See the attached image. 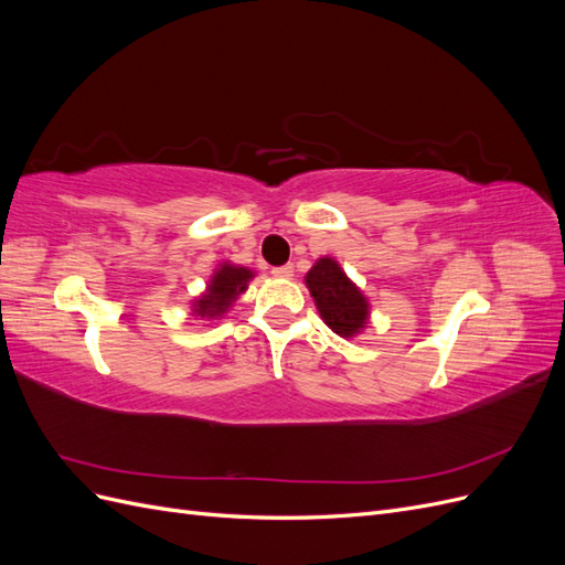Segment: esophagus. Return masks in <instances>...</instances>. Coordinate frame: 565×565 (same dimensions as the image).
<instances>
[{
    "mask_svg": "<svg viewBox=\"0 0 565 565\" xmlns=\"http://www.w3.org/2000/svg\"><path fill=\"white\" fill-rule=\"evenodd\" d=\"M270 273H273V276H276V278H292V276H295V266H292V264L276 266Z\"/></svg>",
    "mask_w": 565,
    "mask_h": 565,
    "instance_id": "34e87169",
    "label": "esophagus"
}]
</instances>
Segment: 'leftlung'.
<instances>
[{
	"label": "left lung",
	"instance_id": "obj_1",
	"mask_svg": "<svg viewBox=\"0 0 565 565\" xmlns=\"http://www.w3.org/2000/svg\"><path fill=\"white\" fill-rule=\"evenodd\" d=\"M306 287H309L320 318L332 332L344 339L363 332L370 318L367 297L332 256H322L306 273Z\"/></svg>",
	"mask_w": 565,
	"mask_h": 565
}]
</instances>
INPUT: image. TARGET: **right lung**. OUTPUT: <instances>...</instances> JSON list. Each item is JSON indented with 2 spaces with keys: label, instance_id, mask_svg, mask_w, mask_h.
<instances>
[{
  "label": "right lung",
  "instance_id": "obj_1",
  "mask_svg": "<svg viewBox=\"0 0 565 565\" xmlns=\"http://www.w3.org/2000/svg\"><path fill=\"white\" fill-rule=\"evenodd\" d=\"M252 278L254 270L224 262L214 270L207 289L193 301V313L207 320L221 318L235 303V299L245 292Z\"/></svg>",
  "mask_w": 565,
  "mask_h": 565
}]
</instances>
